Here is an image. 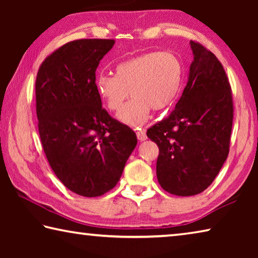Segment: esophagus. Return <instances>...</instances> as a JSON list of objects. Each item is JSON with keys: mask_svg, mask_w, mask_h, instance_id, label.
Masks as SVG:
<instances>
[{"mask_svg": "<svg viewBox=\"0 0 258 258\" xmlns=\"http://www.w3.org/2000/svg\"><path fill=\"white\" fill-rule=\"evenodd\" d=\"M137 137L139 141H146L147 140V134H146V131L143 130H140L137 132Z\"/></svg>", "mask_w": 258, "mask_h": 258, "instance_id": "esophagus-1", "label": "esophagus"}]
</instances>
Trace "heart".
<instances>
[{"instance_id": "1", "label": "heart", "mask_w": 258, "mask_h": 258, "mask_svg": "<svg viewBox=\"0 0 258 258\" xmlns=\"http://www.w3.org/2000/svg\"><path fill=\"white\" fill-rule=\"evenodd\" d=\"M116 76L100 73L94 87L108 110L118 111L125 100L133 99L119 112L124 124L139 127L147 120L150 108L164 110L180 93L183 67L171 52H147L116 66Z\"/></svg>"}]
</instances>
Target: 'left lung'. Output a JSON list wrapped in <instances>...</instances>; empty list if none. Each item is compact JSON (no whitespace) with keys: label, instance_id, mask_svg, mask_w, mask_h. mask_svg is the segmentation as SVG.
<instances>
[{"label":"left lung","instance_id":"left-lung-1","mask_svg":"<svg viewBox=\"0 0 258 258\" xmlns=\"http://www.w3.org/2000/svg\"><path fill=\"white\" fill-rule=\"evenodd\" d=\"M194 60L182 97L167 118L147 135L159 148L156 173L172 195L195 196L212 184L228 158L233 104L222 63L190 41Z\"/></svg>","mask_w":258,"mask_h":258}]
</instances>
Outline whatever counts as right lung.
<instances>
[{"mask_svg": "<svg viewBox=\"0 0 258 258\" xmlns=\"http://www.w3.org/2000/svg\"><path fill=\"white\" fill-rule=\"evenodd\" d=\"M113 44L69 42L43 61L35 83L46 158L63 185L83 197L111 190L138 143L134 131L109 116L95 92V71Z\"/></svg>", "mask_w": 258, "mask_h": 258, "instance_id": "right-lung-1", "label": "right lung"}]
</instances>
